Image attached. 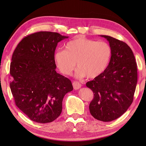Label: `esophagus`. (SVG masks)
I'll return each mask as SVG.
<instances>
[{"label":"esophagus","mask_w":146,"mask_h":146,"mask_svg":"<svg viewBox=\"0 0 146 146\" xmlns=\"http://www.w3.org/2000/svg\"><path fill=\"white\" fill-rule=\"evenodd\" d=\"M73 88L75 90H78L79 88H81L82 85L78 82H73Z\"/></svg>","instance_id":"1"}]
</instances>
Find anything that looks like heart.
Listing matches in <instances>:
<instances>
[{
	"instance_id": "1",
	"label": "heart",
	"mask_w": 146,
	"mask_h": 146,
	"mask_svg": "<svg viewBox=\"0 0 146 146\" xmlns=\"http://www.w3.org/2000/svg\"><path fill=\"white\" fill-rule=\"evenodd\" d=\"M111 55L110 45L104 41H96L80 38L68 42L65 49H58L54 54L56 64L61 72L70 75L77 67L78 78L87 76L94 78L104 72L109 63Z\"/></svg>"
}]
</instances>
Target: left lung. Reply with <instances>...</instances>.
<instances>
[{
	"mask_svg": "<svg viewBox=\"0 0 146 146\" xmlns=\"http://www.w3.org/2000/svg\"><path fill=\"white\" fill-rule=\"evenodd\" d=\"M107 39L111 49L110 60L101 75L86 85L94 92L89 105L95 119L110 122L127 110L133 102L137 82V69L134 55L125 42L111 36Z\"/></svg>",
	"mask_w": 146,
	"mask_h": 146,
	"instance_id": "8db88e82",
	"label": "left lung"
}]
</instances>
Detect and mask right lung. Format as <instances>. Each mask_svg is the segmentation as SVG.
Masks as SVG:
<instances>
[{"mask_svg": "<svg viewBox=\"0 0 146 146\" xmlns=\"http://www.w3.org/2000/svg\"><path fill=\"white\" fill-rule=\"evenodd\" d=\"M68 36L41 31L24 38L13 52L10 88L16 106L34 122H51L60 115L70 80L55 69L58 43Z\"/></svg>", "mask_w": 146, "mask_h": 146, "instance_id": "1", "label": "right lung"}]
</instances>
